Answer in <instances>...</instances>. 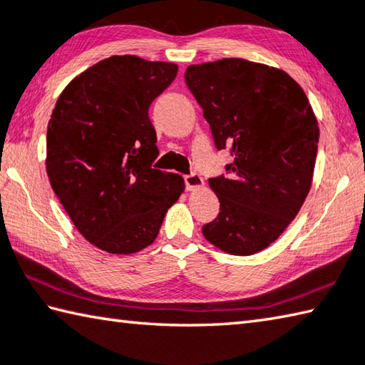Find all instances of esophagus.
Here are the masks:
<instances>
[{
	"label": "esophagus",
	"instance_id": "esophagus-1",
	"mask_svg": "<svg viewBox=\"0 0 365 365\" xmlns=\"http://www.w3.org/2000/svg\"><path fill=\"white\" fill-rule=\"evenodd\" d=\"M184 184H185V189L187 190H195V189H200L203 185V180L202 176L198 173H190V175H185L184 176Z\"/></svg>",
	"mask_w": 365,
	"mask_h": 365
}]
</instances>
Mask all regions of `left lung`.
<instances>
[{"label": "left lung", "instance_id": "1", "mask_svg": "<svg viewBox=\"0 0 365 365\" xmlns=\"http://www.w3.org/2000/svg\"><path fill=\"white\" fill-rule=\"evenodd\" d=\"M184 79L216 149L233 157L208 180L221 206L203 235L237 256L262 251L310 190L319 128L307 95L289 74L243 58L190 65Z\"/></svg>", "mask_w": 365, "mask_h": 365}]
</instances>
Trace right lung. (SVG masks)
<instances>
[{"mask_svg": "<svg viewBox=\"0 0 365 365\" xmlns=\"http://www.w3.org/2000/svg\"><path fill=\"white\" fill-rule=\"evenodd\" d=\"M178 66L114 55L79 74L47 127V176L82 237L103 251L132 254L154 242L180 198V175L153 168L159 155L149 106Z\"/></svg>", "mask_w": 365, "mask_h": 365, "instance_id": "obj_1", "label": "right lung"}]
</instances>
